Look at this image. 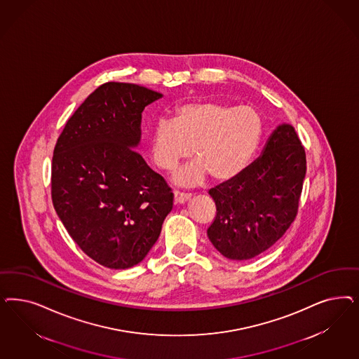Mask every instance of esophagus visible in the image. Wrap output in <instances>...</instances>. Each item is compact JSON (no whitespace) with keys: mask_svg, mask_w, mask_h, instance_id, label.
I'll list each match as a JSON object with an SVG mask.
<instances>
[{"mask_svg":"<svg viewBox=\"0 0 359 359\" xmlns=\"http://www.w3.org/2000/svg\"><path fill=\"white\" fill-rule=\"evenodd\" d=\"M190 199V194H186V193H181V191H175L174 193V203L177 205H182Z\"/></svg>","mask_w":359,"mask_h":359,"instance_id":"esophagus-1","label":"esophagus"}]
</instances>
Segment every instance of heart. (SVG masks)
Listing matches in <instances>:
<instances>
[{
  "instance_id": "b5f03b06",
  "label": "heart",
  "mask_w": 359,
  "mask_h": 359,
  "mask_svg": "<svg viewBox=\"0 0 359 359\" xmlns=\"http://www.w3.org/2000/svg\"><path fill=\"white\" fill-rule=\"evenodd\" d=\"M262 116L251 105L202 100L178 105L170 121H160L151 136V160L170 172L190 154L196 158L177 172L178 185H196L206 174L226 182L251 160L262 137Z\"/></svg>"
}]
</instances>
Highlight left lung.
Returning a JSON list of instances; mask_svg holds the SVG:
<instances>
[{
  "label": "left lung",
  "instance_id": "obj_1",
  "mask_svg": "<svg viewBox=\"0 0 359 359\" xmlns=\"http://www.w3.org/2000/svg\"><path fill=\"white\" fill-rule=\"evenodd\" d=\"M305 173V151L294 128L280 124L252 163L210 189L217 206L210 242L231 260L263 254L296 218Z\"/></svg>",
  "mask_w": 359,
  "mask_h": 359
}]
</instances>
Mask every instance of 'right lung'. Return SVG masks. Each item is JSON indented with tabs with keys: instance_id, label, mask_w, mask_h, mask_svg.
I'll use <instances>...</instances> for the list:
<instances>
[{
	"instance_id": "obj_1",
	"label": "right lung",
	"mask_w": 359,
	"mask_h": 359,
	"mask_svg": "<svg viewBox=\"0 0 359 359\" xmlns=\"http://www.w3.org/2000/svg\"><path fill=\"white\" fill-rule=\"evenodd\" d=\"M162 93L130 83L97 87L60 133L51 166L59 219L96 263L139 264L161 233L173 193L135 151L141 114Z\"/></svg>"
}]
</instances>
